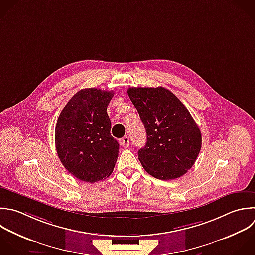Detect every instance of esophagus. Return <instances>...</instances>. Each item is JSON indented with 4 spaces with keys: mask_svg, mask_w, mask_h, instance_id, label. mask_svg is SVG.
<instances>
[{
    "mask_svg": "<svg viewBox=\"0 0 255 255\" xmlns=\"http://www.w3.org/2000/svg\"><path fill=\"white\" fill-rule=\"evenodd\" d=\"M121 144L125 147V148H128L129 146V138L128 136H125L122 138L121 140Z\"/></svg>",
    "mask_w": 255,
    "mask_h": 255,
    "instance_id": "obj_1",
    "label": "esophagus"
}]
</instances>
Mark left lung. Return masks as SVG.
Segmentation results:
<instances>
[{
  "label": "left lung",
  "mask_w": 255,
  "mask_h": 255,
  "mask_svg": "<svg viewBox=\"0 0 255 255\" xmlns=\"http://www.w3.org/2000/svg\"><path fill=\"white\" fill-rule=\"evenodd\" d=\"M128 94L146 130L138 150L145 171L161 180L186 173L201 148V132L188 110L162 87L129 88Z\"/></svg>",
  "instance_id": "left-lung-1"
}]
</instances>
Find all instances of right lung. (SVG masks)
<instances>
[{"mask_svg":"<svg viewBox=\"0 0 255 255\" xmlns=\"http://www.w3.org/2000/svg\"><path fill=\"white\" fill-rule=\"evenodd\" d=\"M114 92L84 89L61 112L55 129L56 149L65 168L75 177L96 182L111 175L120 143L111 134L107 109Z\"/></svg>","mask_w":255,"mask_h":255,"instance_id":"obj_1","label":"right lung"}]
</instances>
